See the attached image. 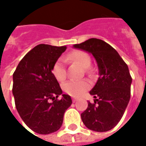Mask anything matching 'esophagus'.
I'll return each mask as SVG.
<instances>
[{"label":"esophagus","mask_w":146,"mask_h":146,"mask_svg":"<svg viewBox=\"0 0 146 146\" xmlns=\"http://www.w3.org/2000/svg\"><path fill=\"white\" fill-rule=\"evenodd\" d=\"M72 100H73V103H75L76 100H77V99H76V98H73V99H72Z\"/></svg>","instance_id":"1"}]
</instances>
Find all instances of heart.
<instances>
[{
	"mask_svg": "<svg viewBox=\"0 0 146 146\" xmlns=\"http://www.w3.org/2000/svg\"><path fill=\"white\" fill-rule=\"evenodd\" d=\"M66 60L69 62H76L83 68L87 69V71H89L88 67L91 63V59L89 55L86 52L79 50L70 52L66 57ZM52 71L56 80L59 81L64 80L66 76V72L62 59H59L54 63ZM89 83L86 80H69L66 82L62 86L65 92L74 98H80L83 96L89 89Z\"/></svg>",
	"mask_w": 146,
	"mask_h": 146,
	"instance_id": "obj_1",
	"label": "heart"
}]
</instances>
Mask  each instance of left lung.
Segmentation results:
<instances>
[{
  "instance_id": "8db88e82",
  "label": "left lung",
  "mask_w": 146,
  "mask_h": 146,
  "mask_svg": "<svg viewBox=\"0 0 146 146\" xmlns=\"http://www.w3.org/2000/svg\"><path fill=\"white\" fill-rule=\"evenodd\" d=\"M73 48L92 54L99 70V78L90 91L94 103L88 102L82 121L90 130L108 131L119 122L130 100L132 79L128 66L112 46L101 39L92 38Z\"/></svg>"
}]
</instances>
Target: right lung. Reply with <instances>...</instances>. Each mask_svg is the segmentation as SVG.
Masks as SVG:
<instances>
[{
  "instance_id": "add662e5",
  "label": "right lung",
  "mask_w": 146,
  "mask_h": 146,
  "mask_svg": "<svg viewBox=\"0 0 146 146\" xmlns=\"http://www.w3.org/2000/svg\"><path fill=\"white\" fill-rule=\"evenodd\" d=\"M66 46L40 44L23 57L13 74L12 93L15 107L30 129L41 135L56 131L72 99L62 91L52 74V66Z\"/></svg>"
}]
</instances>
